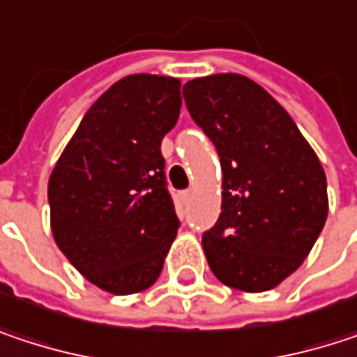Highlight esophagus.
<instances>
[{
    "mask_svg": "<svg viewBox=\"0 0 357 357\" xmlns=\"http://www.w3.org/2000/svg\"><path fill=\"white\" fill-rule=\"evenodd\" d=\"M190 196H192V192H190V190H181V192H179L181 202H188V200H190Z\"/></svg>",
    "mask_w": 357,
    "mask_h": 357,
    "instance_id": "esophagus-1",
    "label": "esophagus"
}]
</instances>
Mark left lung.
<instances>
[{
  "instance_id": "8db88e82",
  "label": "left lung",
  "mask_w": 357,
  "mask_h": 357,
  "mask_svg": "<svg viewBox=\"0 0 357 357\" xmlns=\"http://www.w3.org/2000/svg\"><path fill=\"white\" fill-rule=\"evenodd\" d=\"M192 119L213 140L223 172L221 215L202 248L227 287L266 291L310 254L326 213V176L289 113L242 74L183 84Z\"/></svg>"
}]
</instances>
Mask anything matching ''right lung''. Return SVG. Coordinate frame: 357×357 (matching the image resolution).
Masks as SVG:
<instances>
[{
    "label": "right lung",
    "mask_w": 357,
    "mask_h": 357,
    "mask_svg": "<svg viewBox=\"0 0 357 357\" xmlns=\"http://www.w3.org/2000/svg\"><path fill=\"white\" fill-rule=\"evenodd\" d=\"M179 86L155 74L115 82L86 111L49 178L57 248L115 296L151 287L178 234L161 140L178 121Z\"/></svg>",
    "instance_id": "1"
}]
</instances>
